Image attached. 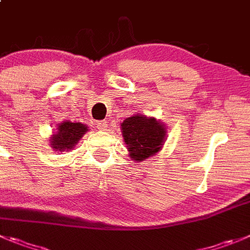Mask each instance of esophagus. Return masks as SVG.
<instances>
[{
  "label": "esophagus",
  "mask_w": 250,
  "mask_h": 250,
  "mask_svg": "<svg viewBox=\"0 0 250 250\" xmlns=\"http://www.w3.org/2000/svg\"><path fill=\"white\" fill-rule=\"evenodd\" d=\"M97 127H98L99 130H106V127H108V123H106V120H101V121H97Z\"/></svg>",
  "instance_id": "esophagus-1"
}]
</instances>
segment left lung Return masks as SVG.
I'll return each instance as SVG.
<instances>
[{
    "mask_svg": "<svg viewBox=\"0 0 250 250\" xmlns=\"http://www.w3.org/2000/svg\"><path fill=\"white\" fill-rule=\"evenodd\" d=\"M124 141L131 158L144 161L161 149L166 137V129L156 119L134 115L121 124Z\"/></svg>",
    "mask_w": 250,
    "mask_h": 250,
    "instance_id": "1",
    "label": "left lung"
}]
</instances>
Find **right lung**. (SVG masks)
<instances>
[{
	"label": "right lung",
	"mask_w": 250,
	"mask_h": 250,
	"mask_svg": "<svg viewBox=\"0 0 250 250\" xmlns=\"http://www.w3.org/2000/svg\"><path fill=\"white\" fill-rule=\"evenodd\" d=\"M87 126L81 123H71V121H65L60 124L58 127L56 134L52 135L51 137V146L56 151H66L75 147L78 140L85 134Z\"/></svg>",
	"instance_id": "obj_1"
}]
</instances>
